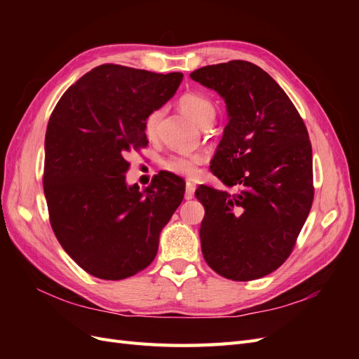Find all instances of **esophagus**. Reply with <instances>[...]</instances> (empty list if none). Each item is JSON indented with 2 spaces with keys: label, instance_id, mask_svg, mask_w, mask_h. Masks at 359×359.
<instances>
[{
  "label": "esophagus",
  "instance_id": "1",
  "mask_svg": "<svg viewBox=\"0 0 359 359\" xmlns=\"http://www.w3.org/2000/svg\"><path fill=\"white\" fill-rule=\"evenodd\" d=\"M194 190H196V186H194L193 182H187L186 184V194H184V196H186L187 201L194 198Z\"/></svg>",
  "mask_w": 359,
  "mask_h": 359
}]
</instances>
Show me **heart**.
I'll return each mask as SVG.
<instances>
[{
	"mask_svg": "<svg viewBox=\"0 0 359 359\" xmlns=\"http://www.w3.org/2000/svg\"><path fill=\"white\" fill-rule=\"evenodd\" d=\"M180 109L186 114L194 124L203 127L206 123H212L215 116V107L212 102L201 94H186L180 99ZM160 112L156 111L149 114L145 123L148 135H153L158 124ZM203 160L202 156H189V157H170L165 161V169L177 173L182 177H194L198 173V166Z\"/></svg>",
	"mask_w": 359,
	"mask_h": 359,
	"instance_id": "1",
	"label": "heart"
}]
</instances>
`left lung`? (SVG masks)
<instances>
[{
    "label": "left lung",
    "mask_w": 359,
    "mask_h": 359,
    "mask_svg": "<svg viewBox=\"0 0 359 359\" xmlns=\"http://www.w3.org/2000/svg\"><path fill=\"white\" fill-rule=\"evenodd\" d=\"M226 103L227 126L211 172L235 193L199 186L201 247L217 274L265 277L290 255L313 203V157L306 124L280 85L235 60L190 73Z\"/></svg>",
    "instance_id": "1"
}]
</instances>
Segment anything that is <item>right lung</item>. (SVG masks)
Segmentation results:
<instances>
[{
	"instance_id": "obj_1",
	"label": "right lung",
	"mask_w": 359,
	"mask_h": 359,
	"mask_svg": "<svg viewBox=\"0 0 359 359\" xmlns=\"http://www.w3.org/2000/svg\"><path fill=\"white\" fill-rule=\"evenodd\" d=\"M182 73L103 64L62 94L45 137V198L52 229L86 273L123 280L153 262L186 182L163 172L128 186L126 156L148 144L145 123L177 93Z\"/></svg>"
}]
</instances>
